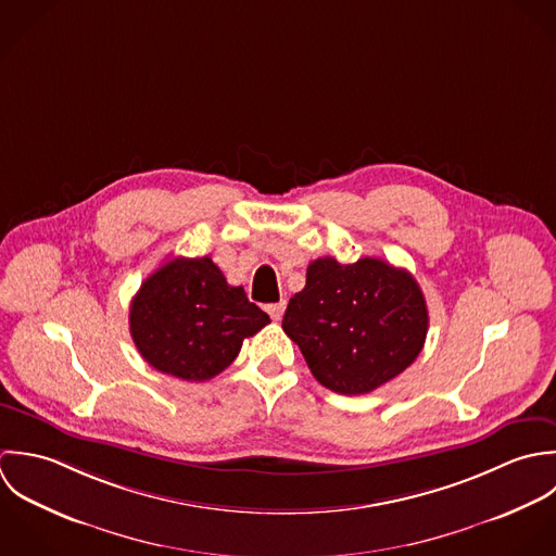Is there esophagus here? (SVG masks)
<instances>
[{
  "label": "esophagus",
  "mask_w": 556,
  "mask_h": 556,
  "mask_svg": "<svg viewBox=\"0 0 556 556\" xmlns=\"http://www.w3.org/2000/svg\"><path fill=\"white\" fill-rule=\"evenodd\" d=\"M266 312L270 314V318H273L275 323H279V320L283 318V312H286V301L275 303V305H268V307H266Z\"/></svg>",
  "instance_id": "obj_1"
}]
</instances>
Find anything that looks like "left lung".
<instances>
[{"label": "left lung", "instance_id": "1", "mask_svg": "<svg viewBox=\"0 0 556 556\" xmlns=\"http://www.w3.org/2000/svg\"><path fill=\"white\" fill-rule=\"evenodd\" d=\"M428 307L415 277L380 257L339 264L318 257L283 316L314 378L341 395H363L400 376L421 352Z\"/></svg>", "mask_w": 556, "mask_h": 556}]
</instances>
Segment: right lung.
Masks as SVG:
<instances>
[{
    "label": "right lung",
    "instance_id": "obj_1",
    "mask_svg": "<svg viewBox=\"0 0 556 556\" xmlns=\"http://www.w3.org/2000/svg\"><path fill=\"white\" fill-rule=\"evenodd\" d=\"M130 337L159 371L189 382L222 374L242 339L270 318L229 286L208 257H174L156 268L130 301Z\"/></svg>",
    "mask_w": 556,
    "mask_h": 556
}]
</instances>
